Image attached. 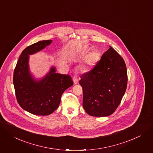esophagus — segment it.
Masks as SVG:
<instances>
[{
    "label": "esophagus",
    "mask_w": 153,
    "mask_h": 153,
    "mask_svg": "<svg viewBox=\"0 0 153 153\" xmlns=\"http://www.w3.org/2000/svg\"><path fill=\"white\" fill-rule=\"evenodd\" d=\"M73 82L74 84H76L78 83V81H79V77L76 75L74 76L73 77Z\"/></svg>",
    "instance_id": "34e87169"
}]
</instances>
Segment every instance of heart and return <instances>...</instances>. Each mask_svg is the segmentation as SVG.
Returning <instances> with one entry per match:
<instances>
[{"instance_id":"heart-1","label":"heart","mask_w":153,"mask_h":153,"mask_svg":"<svg viewBox=\"0 0 153 153\" xmlns=\"http://www.w3.org/2000/svg\"><path fill=\"white\" fill-rule=\"evenodd\" d=\"M98 58V53L96 52L93 51L89 53L84 60V63L81 66L80 69L82 71H86L90 68V67L93 65L97 60Z\"/></svg>"}]
</instances>
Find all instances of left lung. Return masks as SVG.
Instances as JSON below:
<instances>
[{
    "mask_svg": "<svg viewBox=\"0 0 153 153\" xmlns=\"http://www.w3.org/2000/svg\"><path fill=\"white\" fill-rule=\"evenodd\" d=\"M83 107L93 117H107L119 106L126 90V63L112 47L102 55L93 69L80 76Z\"/></svg>",
    "mask_w": 153,
    "mask_h": 153,
    "instance_id": "1",
    "label": "left lung"
}]
</instances>
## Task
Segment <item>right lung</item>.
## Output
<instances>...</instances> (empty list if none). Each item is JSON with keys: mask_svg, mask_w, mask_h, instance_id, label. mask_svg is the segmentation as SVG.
Segmentation results:
<instances>
[{"mask_svg": "<svg viewBox=\"0 0 153 153\" xmlns=\"http://www.w3.org/2000/svg\"><path fill=\"white\" fill-rule=\"evenodd\" d=\"M52 40L39 41L27 47L22 52L13 73V84L19 105L30 114L49 115L60 104L63 92L73 85L69 75L50 73L41 80L35 81L29 73V55L33 54L49 45Z\"/></svg>", "mask_w": 153, "mask_h": 153, "instance_id": "right-lung-1", "label": "right lung"}]
</instances>
